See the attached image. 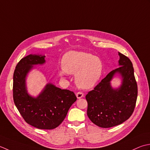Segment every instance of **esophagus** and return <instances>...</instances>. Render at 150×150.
Segmentation results:
<instances>
[{
  "mask_svg": "<svg viewBox=\"0 0 150 150\" xmlns=\"http://www.w3.org/2000/svg\"><path fill=\"white\" fill-rule=\"evenodd\" d=\"M76 96L78 99H80L82 97H83V93L81 92H78L76 94Z\"/></svg>",
  "mask_w": 150,
  "mask_h": 150,
  "instance_id": "1",
  "label": "esophagus"
}]
</instances>
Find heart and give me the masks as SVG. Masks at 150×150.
<instances>
[{
  "label": "heart",
  "instance_id": "1",
  "mask_svg": "<svg viewBox=\"0 0 150 150\" xmlns=\"http://www.w3.org/2000/svg\"><path fill=\"white\" fill-rule=\"evenodd\" d=\"M62 68L58 71L61 77L65 78L67 73L75 74L76 85L88 89L100 80L103 67L99 57L83 52L71 51L63 56Z\"/></svg>",
  "mask_w": 150,
  "mask_h": 150
}]
</instances>
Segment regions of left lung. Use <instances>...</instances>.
Instances as JSON below:
<instances>
[{
  "label": "left lung",
  "mask_w": 150,
  "mask_h": 150,
  "mask_svg": "<svg viewBox=\"0 0 150 150\" xmlns=\"http://www.w3.org/2000/svg\"><path fill=\"white\" fill-rule=\"evenodd\" d=\"M118 68L110 72L85 96L88 117L101 127H111L123 123L132 115L136 104L138 92L132 63L122 54L118 52ZM115 77L121 79L118 87L111 84Z\"/></svg>",
  "instance_id": "obj_1"
}]
</instances>
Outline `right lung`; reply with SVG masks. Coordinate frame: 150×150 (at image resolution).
<instances>
[{
	"label": "right lung",
	"instance_id": "right-lung-1",
	"mask_svg": "<svg viewBox=\"0 0 150 150\" xmlns=\"http://www.w3.org/2000/svg\"><path fill=\"white\" fill-rule=\"evenodd\" d=\"M45 57V55L32 54L21 59L13 74V95L15 106L27 123L38 129H52L62 123L77 98L72 91L51 83L46 84L37 96L29 94L27 76L35 65H44Z\"/></svg>",
	"mask_w": 150,
	"mask_h": 150
}]
</instances>
